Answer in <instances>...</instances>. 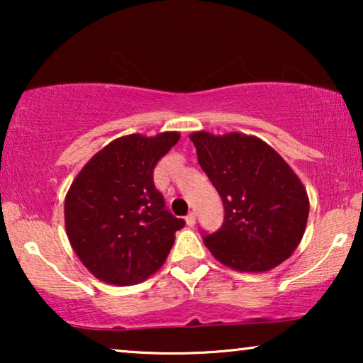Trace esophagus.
Instances as JSON below:
<instances>
[{"instance_id":"1","label":"esophagus","mask_w":363,"mask_h":363,"mask_svg":"<svg viewBox=\"0 0 363 363\" xmlns=\"http://www.w3.org/2000/svg\"><path fill=\"white\" fill-rule=\"evenodd\" d=\"M185 221H186V225L190 226V228H193L196 225V216H195V213H190V215H188L186 218H185Z\"/></svg>"}]
</instances>
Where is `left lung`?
Wrapping results in <instances>:
<instances>
[{
    "label": "left lung",
    "mask_w": 363,
    "mask_h": 363,
    "mask_svg": "<svg viewBox=\"0 0 363 363\" xmlns=\"http://www.w3.org/2000/svg\"><path fill=\"white\" fill-rule=\"evenodd\" d=\"M198 163L220 193L225 221L203 242L241 272H266L289 257L304 236L309 198L274 148L255 135L195 132Z\"/></svg>",
    "instance_id": "left-lung-1"
}]
</instances>
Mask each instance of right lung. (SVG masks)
Masks as SVG:
<instances>
[{
    "mask_svg": "<svg viewBox=\"0 0 363 363\" xmlns=\"http://www.w3.org/2000/svg\"><path fill=\"white\" fill-rule=\"evenodd\" d=\"M178 138V132L121 137L74 178L64 201L67 238L97 279L138 284L165 262L185 221L165 210L153 168Z\"/></svg>",
    "mask_w": 363,
    "mask_h": 363,
    "instance_id": "1",
    "label": "right lung"
}]
</instances>
